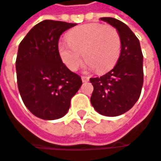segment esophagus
<instances>
[{"label": "esophagus", "instance_id": "obj_1", "mask_svg": "<svg viewBox=\"0 0 161 161\" xmlns=\"http://www.w3.org/2000/svg\"><path fill=\"white\" fill-rule=\"evenodd\" d=\"M81 78H82V81H83L84 83H86V82H88V81H89V77H88V76H86V75H83Z\"/></svg>", "mask_w": 161, "mask_h": 161}]
</instances>
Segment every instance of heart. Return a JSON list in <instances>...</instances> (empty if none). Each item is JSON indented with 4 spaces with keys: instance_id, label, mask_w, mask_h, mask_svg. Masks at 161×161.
Here are the masks:
<instances>
[{
    "instance_id": "obj_1",
    "label": "heart",
    "mask_w": 161,
    "mask_h": 161,
    "mask_svg": "<svg viewBox=\"0 0 161 161\" xmlns=\"http://www.w3.org/2000/svg\"><path fill=\"white\" fill-rule=\"evenodd\" d=\"M67 40L58 43V52L62 61L72 71L79 67L83 55L86 65L97 72L112 68L119 57L120 35L113 26L83 24L72 29L67 34Z\"/></svg>"
}]
</instances>
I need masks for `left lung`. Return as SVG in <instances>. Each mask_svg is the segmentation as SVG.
I'll return each instance as SVG.
<instances>
[{
  "label": "left lung",
  "mask_w": 161,
  "mask_h": 161,
  "mask_svg": "<svg viewBox=\"0 0 161 161\" xmlns=\"http://www.w3.org/2000/svg\"><path fill=\"white\" fill-rule=\"evenodd\" d=\"M118 30L121 52L117 64L100 77L90 78L94 86L91 104L99 114L117 117L131 108L140 97L143 86V54L137 37L127 24L111 17H102Z\"/></svg>",
  "instance_id": "obj_1"
}]
</instances>
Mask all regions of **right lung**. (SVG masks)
Instances as JSON below:
<instances>
[{"label":"right lung","instance_id":"add662e5","mask_svg":"<svg viewBox=\"0 0 161 161\" xmlns=\"http://www.w3.org/2000/svg\"><path fill=\"white\" fill-rule=\"evenodd\" d=\"M75 25L44 20L19 44L15 63L18 89L25 107L37 118L64 117L82 85L80 76L65 66L58 52L61 34Z\"/></svg>","mask_w":161,"mask_h":161}]
</instances>
